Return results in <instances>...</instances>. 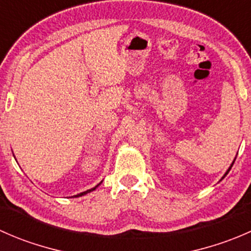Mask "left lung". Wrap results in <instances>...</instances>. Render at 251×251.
Instances as JSON below:
<instances>
[{
  "mask_svg": "<svg viewBox=\"0 0 251 251\" xmlns=\"http://www.w3.org/2000/svg\"><path fill=\"white\" fill-rule=\"evenodd\" d=\"M232 166H233V163H232V165H231V168H232ZM231 168H229V169H228V170H227V173H226V174H225V176H226V175H227V174H228V173H229V170H231ZM225 176H224V177H225ZM224 177H222V178H224Z\"/></svg>",
  "mask_w": 251,
  "mask_h": 251,
  "instance_id": "1",
  "label": "left lung"
}]
</instances>
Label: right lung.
<instances>
[{"mask_svg":"<svg viewBox=\"0 0 251 251\" xmlns=\"http://www.w3.org/2000/svg\"><path fill=\"white\" fill-rule=\"evenodd\" d=\"M98 186H100V184H97V186H96V187H98ZM96 187H95V188H91V189H88V191H86V192H82V193L77 194V196H74V197H81V196H83V194H87V193H90V192L95 191V189H96Z\"/></svg>","mask_w":251,"mask_h":251,"instance_id":"1","label":"right lung"}]
</instances>
